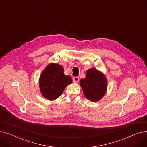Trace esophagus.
<instances>
[{"label":"esophagus","mask_w":147,"mask_h":147,"mask_svg":"<svg viewBox=\"0 0 147 147\" xmlns=\"http://www.w3.org/2000/svg\"><path fill=\"white\" fill-rule=\"evenodd\" d=\"M73 80L74 83H77L79 81V77H74L73 78Z\"/></svg>","instance_id":"esophagus-1"}]
</instances>
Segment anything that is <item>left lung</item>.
<instances>
[{
	"label": "left lung",
	"instance_id": "obj_1",
	"mask_svg": "<svg viewBox=\"0 0 147 147\" xmlns=\"http://www.w3.org/2000/svg\"><path fill=\"white\" fill-rule=\"evenodd\" d=\"M84 95L92 102H98L104 96L107 87L105 75L96 68H90L86 71L84 79L80 81Z\"/></svg>",
	"mask_w": 147,
	"mask_h": 147
}]
</instances>
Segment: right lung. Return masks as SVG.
<instances>
[{
	"mask_svg": "<svg viewBox=\"0 0 147 147\" xmlns=\"http://www.w3.org/2000/svg\"><path fill=\"white\" fill-rule=\"evenodd\" d=\"M64 68L56 63L49 64L42 72L39 86L44 97L54 100L63 93L65 88L72 83L71 77L64 74Z\"/></svg>",
	"mask_w": 147,
	"mask_h": 147,
	"instance_id": "1",
	"label": "right lung"
}]
</instances>
